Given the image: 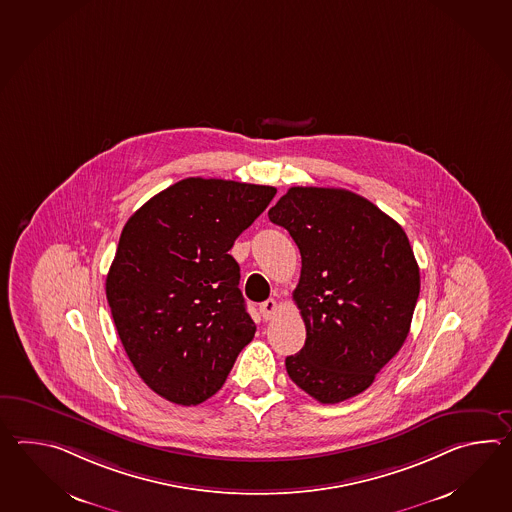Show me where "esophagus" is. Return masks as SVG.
Returning a JSON list of instances; mask_svg holds the SVG:
<instances>
[{
  "label": "esophagus",
  "mask_w": 512,
  "mask_h": 512,
  "mask_svg": "<svg viewBox=\"0 0 512 512\" xmlns=\"http://www.w3.org/2000/svg\"><path fill=\"white\" fill-rule=\"evenodd\" d=\"M259 310H261L262 318L268 321V319H272L277 314V301L275 299H266L264 303H261Z\"/></svg>",
  "instance_id": "esophagus-1"
}]
</instances>
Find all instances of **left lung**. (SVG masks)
Wrapping results in <instances>:
<instances>
[{
    "mask_svg": "<svg viewBox=\"0 0 512 512\" xmlns=\"http://www.w3.org/2000/svg\"><path fill=\"white\" fill-rule=\"evenodd\" d=\"M301 253L305 347L286 373L321 404L356 397L408 338L421 275L404 229L360 194L292 187L268 211Z\"/></svg>",
    "mask_w": 512,
    "mask_h": 512,
    "instance_id": "obj_1",
    "label": "left lung"
}]
</instances>
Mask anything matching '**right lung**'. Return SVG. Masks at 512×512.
Returning <instances> with one entry per match:
<instances>
[{"label": "right lung", "instance_id": "1", "mask_svg": "<svg viewBox=\"0 0 512 512\" xmlns=\"http://www.w3.org/2000/svg\"><path fill=\"white\" fill-rule=\"evenodd\" d=\"M275 193L270 185L185 178L128 218L106 297L130 362L159 397L182 406L213 397L253 340L229 250Z\"/></svg>", "mask_w": 512, "mask_h": 512}]
</instances>
